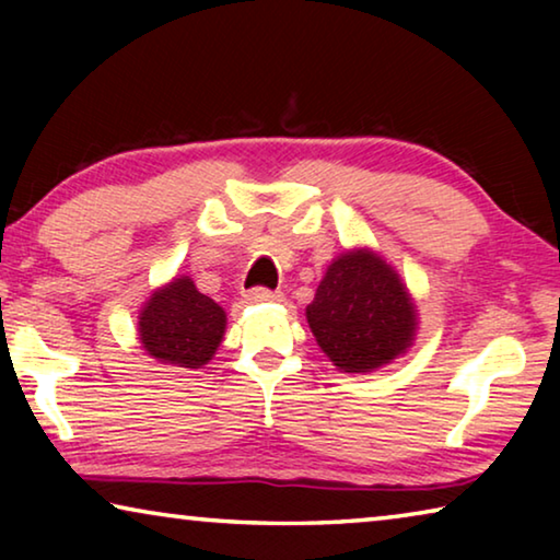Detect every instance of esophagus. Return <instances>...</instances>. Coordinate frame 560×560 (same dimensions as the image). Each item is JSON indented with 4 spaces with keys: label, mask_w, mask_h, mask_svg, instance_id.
Here are the masks:
<instances>
[{
    "label": "esophagus",
    "mask_w": 560,
    "mask_h": 560,
    "mask_svg": "<svg viewBox=\"0 0 560 560\" xmlns=\"http://www.w3.org/2000/svg\"><path fill=\"white\" fill-rule=\"evenodd\" d=\"M244 296H246V301H252V303H261V301H277V299H281V293L271 291L267 287H254V289L246 291Z\"/></svg>",
    "instance_id": "1"
}]
</instances>
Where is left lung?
I'll use <instances>...</instances> for the list:
<instances>
[{
    "instance_id": "1",
    "label": "left lung",
    "mask_w": 560,
    "mask_h": 560,
    "mask_svg": "<svg viewBox=\"0 0 560 560\" xmlns=\"http://www.w3.org/2000/svg\"><path fill=\"white\" fill-rule=\"evenodd\" d=\"M318 346L346 373H371L405 353L415 306L397 273L373 252H346L330 264L306 308Z\"/></svg>"
}]
</instances>
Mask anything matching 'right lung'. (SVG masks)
Returning a JSON list of instances; mask_svg holds the SVG:
<instances>
[{
	"label": "right lung",
	"mask_w": 560,
	"mask_h": 560,
	"mask_svg": "<svg viewBox=\"0 0 560 560\" xmlns=\"http://www.w3.org/2000/svg\"><path fill=\"white\" fill-rule=\"evenodd\" d=\"M224 311L197 291L192 279L179 277L153 293L138 320L140 343L148 355L175 368H202L222 343Z\"/></svg>",
	"instance_id": "obj_1"
}]
</instances>
